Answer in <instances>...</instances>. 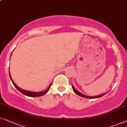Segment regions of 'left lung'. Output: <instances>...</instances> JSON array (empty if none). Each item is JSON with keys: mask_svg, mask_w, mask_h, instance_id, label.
I'll use <instances>...</instances> for the list:
<instances>
[{"mask_svg": "<svg viewBox=\"0 0 127 127\" xmlns=\"http://www.w3.org/2000/svg\"><path fill=\"white\" fill-rule=\"evenodd\" d=\"M72 89H73V91H74V93L75 94H77L79 96H81L82 97H84V98H91V99H94V98H99L102 97V96L104 95L105 94H106L107 93H104V94H101V95H95V96H88V95H85V94L81 93V92H78L77 90H76L74 88V86H72Z\"/></svg>", "mask_w": 127, "mask_h": 127, "instance_id": "left-lung-1", "label": "left lung"}]
</instances>
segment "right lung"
Masks as SVG:
<instances>
[{"label": "right lung", "mask_w": 127, "mask_h": 127, "mask_svg": "<svg viewBox=\"0 0 127 127\" xmlns=\"http://www.w3.org/2000/svg\"><path fill=\"white\" fill-rule=\"evenodd\" d=\"M12 55V53L11 54V56ZM11 58V56H10ZM9 76H10V78L11 79V81L12 82V83H13V85L15 87V88L17 89L18 90H19V92H20L21 93H22L23 94H24V95H25L26 96H28V97H40V96H42V95H44V94H45L46 93H47L48 91H49L50 87H51V85H49V86L48 87V88L46 89V90L44 91V92H29V91H27V90H23V89H21L20 87H19L18 86H17V85L14 83L13 80L11 78V75H10V71H9Z\"/></svg>", "instance_id": "right-lung-1"}]
</instances>
